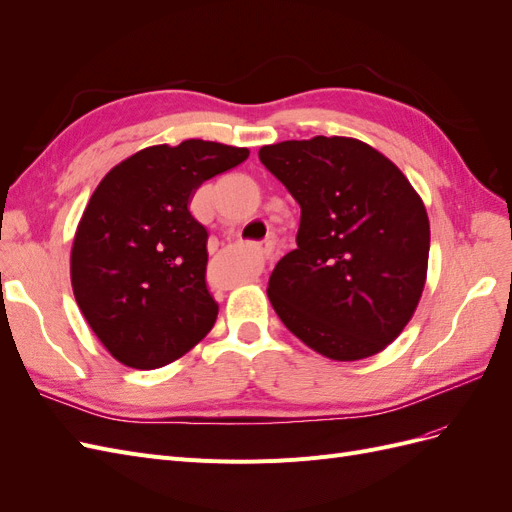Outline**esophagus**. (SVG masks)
I'll return each instance as SVG.
<instances>
[{"label": "esophagus", "instance_id": "obj_1", "mask_svg": "<svg viewBox=\"0 0 512 512\" xmlns=\"http://www.w3.org/2000/svg\"><path fill=\"white\" fill-rule=\"evenodd\" d=\"M271 252H273V239L269 237V239H267L265 243H262V245H260V254H262V256H265V258H269V256H271Z\"/></svg>", "mask_w": 512, "mask_h": 512}]
</instances>
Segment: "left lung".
I'll use <instances>...</instances> for the list:
<instances>
[{"mask_svg": "<svg viewBox=\"0 0 512 512\" xmlns=\"http://www.w3.org/2000/svg\"><path fill=\"white\" fill-rule=\"evenodd\" d=\"M301 207L297 250L269 277L275 314L333 361L378 354L421 299L429 220L421 196L380 151L356 138L314 136L258 151Z\"/></svg>", "mask_w": 512, "mask_h": 512, "instance_id": "left-lung-1", "label": "left lung"}]
</instances>
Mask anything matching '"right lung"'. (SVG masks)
<instances>
[{
    "mask_svg": "<svg viewBox=\"0 0 512 512\" xmlns=\"http://www.w3.org/2000/svg\"><path fill=\"white\" fill-rule=\"evenodd\" d=\"M247 156L198 138L147 147L91 194L72 243V290L119 363L168 365L211 331L218 303L207 288L209 232L188 205L207 179Z\"/></svg>",
    "mask_w": 512,
    "mask_h": 512,
    "instance_id": "1",
    "label": "right lung"
}]
</instances>
